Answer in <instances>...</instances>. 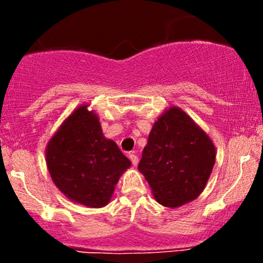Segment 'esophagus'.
Here are the masks:
<instances>
[{
	"label": "esophagus",
	"instance_id": "34e87169",
	"mask_svg": "<svg viewBox=\"0 0 263 263\" xmlns=\"http://www.w3.org/2000/svg\"><path fill=\"white\" fill-rule=\"evenodd\" d=\"M129 159H131V162H132V164H134V167H137V164H138V157H137V155H135V153H131V155H129Z\"/></svg>",
	"mask_w": 263,
	"mask_h": 263
}]
</instances>
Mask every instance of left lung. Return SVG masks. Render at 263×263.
I'll return each instance as SVG.
<instances>
[{
    "mask_svg": "<svg viewBox=\"0 0 263 263\" xmlns=\"http://www.w3.org/2000/svg\"><path fill=\"white\" fill-rule=\"evenodd\" d=\"M215 157L209 135L182 108L171 106L153 123L138 171L157 203L174 209L201 194Z\"/></svg>",
    "mask_w": 263,
    "mask_h": 263,
    "instance_id": "obj_1",
    "label": "left lung"
}]
</instances>
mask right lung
<instances>
[{
  "instance_id": "right-lung-1",
  "label": "right lung",
  "mask_w": 263,
  "mask_h": 263,
  "mask_svg": "<svg viewBox=\"0 0 263 263\" xmlns=\"http://www.w3.org/2000/svg\"><path fill=\"white\" fill-rule=\"evenodd\" d=\"M53 183L73 203L102 208L110 203L131 162L102 134L95 110L83 104L62 122L45 147Z\"/></svg>"
}]
</instances>
